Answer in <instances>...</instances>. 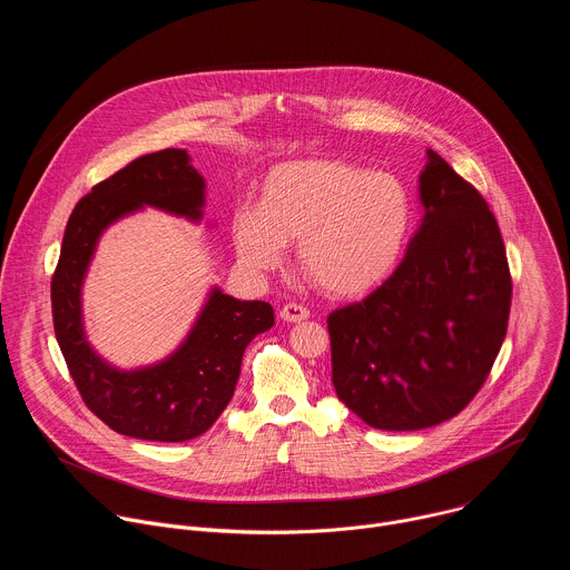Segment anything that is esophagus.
<instances>
[{
	"mask_svg": "<svg viewBox=\"0 0 570 570\" xmlns=\"http://www.w3.org/2000/svg\"><path fill=\"white\" fill-rule=\"evenodd\" d=\"M308 315H311L308 308L302 306V304H295V302L284 304L282 311H279V317H282L284 322H302V320H306Z\"/></svg>",
	"mask_w": 570,
	"mask_h": 570,
	"instance_id": "obj_1",
	"label": "esophagus"
}]
</instances>
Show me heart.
I'll use <instances>...</instances> for the list:
<instances>
[{
	"instance_id": "heart-1",
	"label": "heart",
	"mask_w": 570,
	"mask_h": 570,
	"mask_svg": "<svg viewBox=\"0 0 570 570\" xmlns=\"http://www.w3.org/2000/svg\"><path fill=\"white\" fill-rule=\"evenodd\" d=\"M413 227L405 185L345 159H291L275 165L257 207L232 218L238 262L255 273L282 266L297 248L299 273L332 297H358L396 266Z\"/></svg>"
}]
</instances>
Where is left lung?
Masks as SVG:
<instances>
[{"mask_svg":"<svg viewBox=\"0 0 570 570\" xmlns=\"http://www.w3.org/2000/svg\"><path fill=\"white\" fill-rule=\"evenodd\" d=\"M420 200L424 218L396 271L327 317L336 394L381 431L455 417L508 332L512 277L484 198L429 148Z\"/></svg>","mask_w":570,"mask_h":570,"instance_id":"8db88e82","label":"left lung"}]
</instances>
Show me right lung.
Listing matches in <instances>:
<instances>
[{"instance_id": "1", "label": "right lung", "mask_w": 570, "mask_h": 570, "mask_svg": "<svg viewBox=\"0 0 570 570\" xmlns=\"http://www.w3.org/2000/svg\"><path fill=\"white\" fill-rule=\"evenodd\" d=\"M205 180L183 148L132 159L80 198L67 220L51 279L53 332L69 374L88 409L112 431L150 442H187L225 411L250 341L275 324L268 302H240L212 288L185 343L165 361L119 370L104 361L83 330L80 288L108 225L155 207L189 220L203 218Z\"/></svg>"}]
</instances>
